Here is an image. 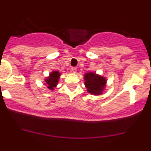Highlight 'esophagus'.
Here are the masks:
<instances>
[{
	"instance_id": "1",
	"label": "esophagus",
	"mask_w": 151,
	"mask_h": 151,
	"mask_svg": "<svg viewBox=\"0 0 151 151\" xmlns=\"http://www.w3.org/2000/svg\"><path fill=\"white\" fill-rule=\"evenodd\" d=\"M71 72H73V73H76V72H77V68H74V67H73V68H72Z\"/></svg>"
}]
</instances>
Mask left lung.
<instances>
[{
    "mask_svg": "<svg viewBox=\"0 0 151 151\" xmlns=\"http://www.w3.org/2000/svg\"><path fill=\"white\" fill-rule=\"evenodd\" d=\"M84 84L87 91L93 95H101L104 91L106 85V78L97 75L93 72L85 73Z\"/></svg>",
    "mask_w": 151,
    "mask_h": 151,
    "instance_id": "obj_1",
    "label": "left lung"
}]
</instances>
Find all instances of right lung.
I'll return each instance as SVG.
<instances>
[{
	"label": "right lung",
	"mask_w": 151,
	"mask_h": 151,
	"mask_svg": "<svg viewBox=\"0 0 151 151\" xmlns=\"http://www.w3.org/2000/svg\"><path fill=\"white\" fill-rule=\"evenodd\" d=\"M60 73H59L57 70H54V71L51 72L50 73L49 77L45 79V82L47 84V88L50 90H54V87H56V86L58 85V81H59V78H60Z\"/></svg>",
	"instance_id": "1"
}]
</instances>
